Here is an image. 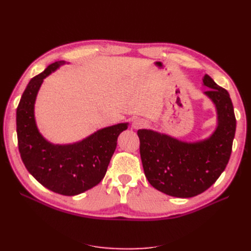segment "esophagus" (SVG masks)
Here are the masks:
<instances>
[{
  "label": "esophagus",
  "mask_w": 251,
  "mask_h": 251,
  "mask_svg": "<svg viewBox=\"0 0 251 251\" xmlns=\"http://www.w3.org/2000/svg\"><path fill=\"white\" fill-rule=\"evenodd\" d=\"M147 125L146 121H144L143 119L141 118H138V119H135L133 123H132V127L135 128V130H137V128H141L143 127L144 126Z\"/></svg>",
  "instance_id": "obj_1"
}]
</instances>
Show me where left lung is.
Returning <instances> with one entry per match:
<instances>
[{
  "label": "left lung",
  "instance_id": "obj_1",
  "mask_svg": "<svg viewBox=\"0 0 251 251\" xmlns=\"http://www.w3.org/2000/svg\"><path fill=\"white\" fill-rule=\"evenodd\" d=\"M202 81L217 112V126L207 138L188 142L147 128L137 132L144 175L151 186L172 197L191 198L206 191L231 154L235 117L230 96L207 74Z\"/></svg>",
  "mask_w": 251,
  "mask_h": 251
}]
</instances>
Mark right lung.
Here are the masks:
<instances>
[{
	"mask_svg": "<svg viewBox=\"0 0 251 251\" xmlns=\"http://www.w3.org/2000/svg\"><path fill=\"white\" fill-rule=\"evenodd\" d=\"M65 64L53 63L29 81L17 109V134L22 160L35 180L54 193L75 196L103 179L118 136L128 124L100 128L73 143L54 144L45 138L34 115L36 96L44 79Z\"/></svg>",
	"mask_w": 251,
	"mask_h": 251,
	"instance_id": "right-lung-1",
	"label": "right lung"
}]
</instances>
